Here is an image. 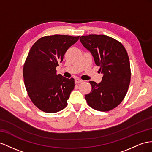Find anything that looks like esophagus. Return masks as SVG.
Instances as JSON below:
<instances>
[{"label":"esophagus","mask_w":152,"mask_h":152,"mask_svg":"<svg viewBox=\"0 0 152 152\" xmlns=\"http://www.w3.org/2000/svg\"><path fill=\"white\" fill-rule=\"evenodd\" d=\"M81 82H83V80H81L80 79H76L75 80V83L76 84H79Z\"/></svg>","instance_id":"obj_1"}]
</instances>
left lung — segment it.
Segmentation results:
<instances>
[{"instance_id": "left-lung-1", "label": "left lung", "mask_w": 152, "mask_h": 152, "mask_svg": "<svg viewBox=\"0 0 152 152\" xmlns=\"http://www.w3.org/2000/svg\"><path fill=\"white\" fill-rule=\"evenodd\" d=\"M80 42L91 53L96 64L103 74L102 81L89 83L91 92L85 95L88 104L95 110L114 109L125 97L131 78L129 58L121 43L103 34L81 36Z\"/></svg>"}]
</instances>
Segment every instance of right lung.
Listing matches in <instances>:
<instances>
[{"label":"right lung","mask_w":152,"mask_h":152,"mask_svg":"<svg viewBox=\"0 0 152 152\" xmlns=\"http://www.w3.org/2000/svg\"><path fill=\"white\" fill-rule=\"evenodd\" d=\"M79 37L45 36L31 48L24 64L23 76L30 99L40 110L55 113L67 107V101L75 86V79L58 75L56 68Z\"/></svg>","instance_id":"1"}]
</instances>
